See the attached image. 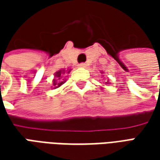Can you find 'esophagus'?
Returning <instances> with one entry per match:
<instances>
[{"instance_id": "34e87169", "label": "esophagus", "mask_w": 160, "mask_h": 160, "mask_svg": "<svg viewBox=\"0 0 160 160\" xmlns=\"http://www.w3.org/2000/svg\"><path fill=\"white\" fill-rule=\"evenodd\" d=\"M79 67H80V68H86V67H87V64L82 62V63H80V64H79Z\"/></svg>"}]
</instances>
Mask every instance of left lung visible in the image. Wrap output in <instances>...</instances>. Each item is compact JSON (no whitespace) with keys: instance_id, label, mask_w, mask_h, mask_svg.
I'll use <instances>...</instances> for the list:
<instances>
[{"instance_id":"1","label":"left lung","mask_w":160,"mask_h":160,"mask_svg":"<svg viewBox=\"0 0 160 160\" xmlns=\"http://www.w3.org/2000/svg\"><path fill=\"white\" fill-rule=\"evenodd\" d=\"M101 73H103V72H101ZM105 83H106V84H110V82H109V81H107V82H105Z\"/></svg>"}]
</instances>
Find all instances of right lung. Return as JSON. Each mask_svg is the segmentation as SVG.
I'll list each match as a JSON object with an SVG mask.
<instances>
[{
	"label": "right lung",
	"mask_w": 160,
	"mask_h": 160,
	"mask_svg": "<svg viewBox=\"0 0 160 160\" xmlns=\"http://www.w3.org/2000/svg\"><path fill=\"white\" fill-rule=\"evenodd\" d=\"M71 69H61V70H58L57 72L55 73V79L53 80V88H58L60 87L62 84L65 83V81L66 80L63 78V74H66V73H69Z\"/></svg>",
	"instance_id": "add662e5"
}]
</instances>
